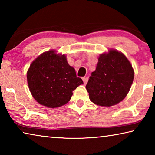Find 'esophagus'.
Returning <instances> with one entry per match:
<instances>
[{"instance_id":"obj_1","label":"esophagus","mask_w":155,"mask_h":155,"mask_svg":"<svg viewBox=\"0 0 155 155\" xmlns=\"http://www.w3.org/2000/svg\"><path fill=\"white\" fill-rule=\"evenodd\" d=\"M83 83H84V84H87V81H88V78L87 77H83Z\"/></svg>"}]
</instances>
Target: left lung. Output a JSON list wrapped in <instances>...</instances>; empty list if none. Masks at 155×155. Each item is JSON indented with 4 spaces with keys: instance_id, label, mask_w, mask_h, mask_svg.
I'll return each instance as SVG.
<instances>
[{
    "instance_id": "1",
    "label": "left lung",
    "mask_w": 155,
    "mask_h": 155,
    "mask_svg": "<svg viewBox=\"0 0 155 155\" xmlns=\"http://www.w3.org/2000/svg\"><path fill=\"white\" fill-rule=\"evenodd\" d=\"M133 78L132 65L121 52L111 50L101 54L86 85L90 101L103 107L119 103L129 91Z\"/></svg>"
}]
</instances>
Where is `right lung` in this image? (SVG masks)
I'll return each instance as SVG.
<instances>
[{"label":"right lung","instance_id":"obj_1","mask_svg":"<svg viewBox=\"0 0 155 155\" xmlns=\"http://www.w3.org/2000/svg\"><path fill=\"white\" fill-rule=\"evenodd\" d=\"M27 81L33 98L49 108L66 104L72 91L83 84L74 68L68 64L66 57L52 51L44 52L31 64Z\"/></svg>","mask_w":155,"mask_h":155}]
</instances>
